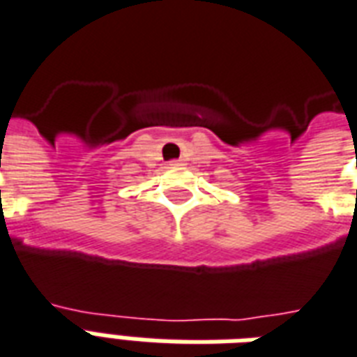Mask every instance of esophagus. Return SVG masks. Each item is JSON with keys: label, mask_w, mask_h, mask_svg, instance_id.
<instances>
[{"label": "esophagus", "mask_w": 357, "mask_h": 357, "mask_svg": "<svg viewBox=\"0 0 357 357\" xmlns=\"http://www.w3.org/2000/svg\"><path fill=\"white\" fill-rule=\"evenodd\" d=\"M184 160H173V162H169V165H181Z\"/></svg>", "instance_id": "1"}]
</instances>
